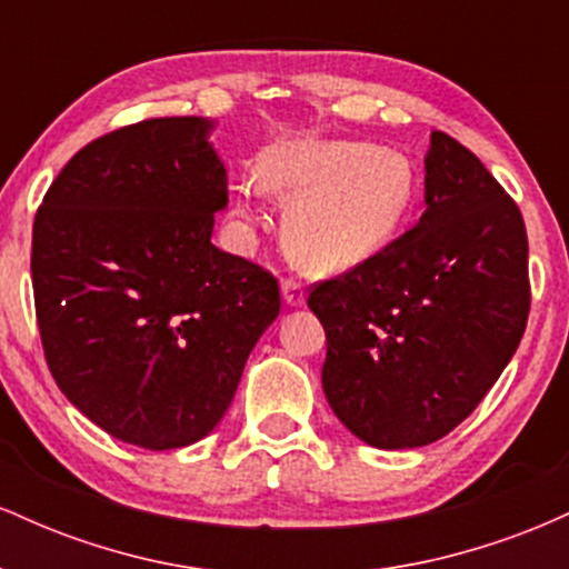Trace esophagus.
I'll return each instance as SVG.
<instances>
[{"label": "esophagus", "instance_id": "1", "mask_svg": "<svg viewBox=\"0 0 569 569\" xmlns=\"http://www.w3.org/2000/svg\"><path fill=\"white\" fill-rule=\"evenodd\" d=\"M280 293H283V302L289 307L305 305V286L299 283L297 278H286L283 283H280Z\"/></svg>", "mask_w": 569, "mask_h": 569}]
</instances>
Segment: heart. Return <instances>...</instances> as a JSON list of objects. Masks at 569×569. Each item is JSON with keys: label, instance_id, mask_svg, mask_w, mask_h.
Returning <instances> with one entry per match:
<instances>
[{"label": "heart", "instance_id": "1", "mask_svg": "<svg viewBox=\"0 0 569 569\" xmlns=\"http://www.w3.org/2000/svg\"><path fill=\"white\" fill-rule=\"evenodd\" d=\"M264 189L289 198L286 246L305 270L342 272L361 264L393 238L411 206V168L380 143L289 139L259 158ZM234 221L259 219L257 192L246 187Z\"/></svg>", "mask_w": 569, "mask_h": 569}]
</instances>
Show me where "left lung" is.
Instances as JSON below:
<instances>
[{
    "label": "left lung",
    "mask_w": 569,
    "mask_h": 569,
    "mask_svg": "<svg viewBox=\"0 0 569 569\" xmlns=\"http://www.w3.org/2000/svg\"><path fill=\"white\" fill-rule=\"evenodd\" d=\"M326 331L323 393L369 447L439 441L498 382L530 316L521 211L471 149L433 130L426 213L307 297Z\"/></svg>",
    "instance_id": "1"
}]
</instances>
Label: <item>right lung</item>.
<instances>
[{"label": "right lung", "instance_id": "1", "mask_svg": "<svg viewBox=\"0 0 569 569\" xmlns=\"http://www.w3.org/2000/svg\"><path fill=\"white\" fill-rule=\"evenodd\" d=\"M206 117H158L90 141L34 219L31 283L44 358L98 428L179 449L230 409L278 280L211 243L227 208Z\"/></svg>", "mask_w": 569, "mask_h": 569}]
</instances>
